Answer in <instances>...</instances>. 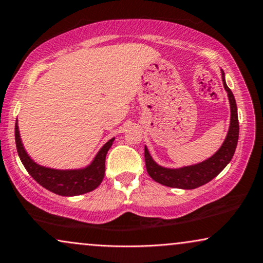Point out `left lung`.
Segmentation results:
<instances>
[{"label": "left lung", "instance_id": "left-lung-1", "mask_svg": "<svg viewBox=\"0 0 263 263\" xmlns=\"http://www.w3.org/2000/svg\"><path fill=\"white\" fill-rule=\"evenodd\" d=\"M222 80L230 104V126L222 147L211 158L205 159L204 162L194 164V165L182 166L179 169H170V167L158 165L152 158L147 147H144L145 167H147V173L149 174V176L154 181L174 189L192 190L200 187V186L216 178L232 160L239 140L238 107H236V101L233 96V91L229 89V87L226 83V76H224L223 71Z\"/></svg>", "mask_w": 263, "mask_h": 263}]
</instances>
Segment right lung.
Masks as SVG:
<instances>
[{"label": "right lung", "instance_id": "1", "mask_svg": "<svg viewBox=\"0 0 263 263\" xmlns=\"http://www.w3.org/2000/svg\"><path fill=\"white\" fill-rule=\"evenodd\" d=\"M15 145H17L18 156L27 172L37 183L43 187L60 196H78L93 191L103 181L105 175V158L107 151L111 147L115 138L107 141L101 147L94 160L89 165L83 169L73 170H59L51 167L41 166L34 162L25 152L23 143H22L18 123L15 122L14 128Z\"/></svg>", "mask_w": 263, "mask_h": 263}]
</instances>
